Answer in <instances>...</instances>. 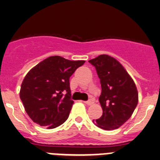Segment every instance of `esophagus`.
Wrapping results in <instances>:
<instances>
[{"mask_svg":"<svg viewBox=\"0 0 160 160\" xmlns=\"http://www.w3.org/2000/svg\"><path fill=\"white\" fill-rule=\"evenodd\" d=\"M84 103L86 104V105H91L93 104V101L92 100H88V101H86V102H84Z\"/></svg>","mask_w":160,"mask_h":160,"instance_id":"1","label":"esophagus"}]
</instances>
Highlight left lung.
Wrapping results in <instances>:
<instances>
[{
    "label": "left lung",
    "instance_id": "8db88e82",
    "mask_svg": "<svg viewBox=\"0 0 160 160\" xmlns=\"http://www.w3.org/2000/svg\"><path fill=\"white\" fill-rule=\"evenodd\" d=\"M88 62L95 67L102 87L99 102L103 113L93 122L103 130L117 129L130 119L138 105L135 83L124 67L109 55H101Z\"/></svg>",
    "mask_w": 160,
    "mask_h": 160
}]
</instances>
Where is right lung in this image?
<instances>
[{
    "label": "right lung",
    "instance_id": "obj_1",
    "mask_svg": "<svg viewBox=\"0 0 160 160\" xmlns=\"http://www.w3.org/2000/svg\"><path fill=\"white\" fill-rule=\"evenodd\" d=\"M85 61H71L51 56L28 72L19 96L28 116L34 123L53 129L69 117L71 100L69 78Z\"/></svg>",
    "mask_w": 160,
    "mask_h": 160
}]
</instances>
